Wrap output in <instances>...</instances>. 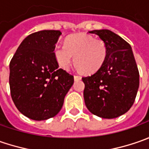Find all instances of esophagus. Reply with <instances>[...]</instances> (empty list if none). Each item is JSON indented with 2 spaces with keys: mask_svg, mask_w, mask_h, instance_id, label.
Instances as JSON below:
<instances>
[{
  "mask_svg": "<svg viewBox=\"0 0 149 149\" xmlns=\"http://www.w3.org/2000/svg\"><path fill=\"white\" fill-rule=\"evenodd\" d=\"M74 80H80V79H81V77L79 76V75H74Z\"/></svg>",
  "mask_w": 149,
  "mask_h": 149,
  "instance_id": "1",
  "label": "esophagus"
}]
</instances>
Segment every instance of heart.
<instances>
[{"instance_id":"b5f03b06","label":"heart","mask_w":149,"mask_h":149,"mask_svg":"<svg viewBox=\"0 0 149 149\" xmlns=\"http://www.w3.org/2000/svg\"><path fill=\"white\" fill-rule=\"evenodd\" d=\"M54 55L63 70L70 69L74 55L78 70L86 74H93L104 65L107 58V47L104 41L81 33L66 38L64 45H56Z\"/></svg>"}]
</instances>
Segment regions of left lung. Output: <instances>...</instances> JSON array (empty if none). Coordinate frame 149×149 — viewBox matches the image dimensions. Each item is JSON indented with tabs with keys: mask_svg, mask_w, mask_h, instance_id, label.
<instances>
[{
	"mask_svg": "<svg viewBox=\"0 0 149 149\" xmlns=\"http://www.w3.org/2000/svg\"><path fill=\"white\" fill-rule=\"evenodd\" d=\"M98 36L107 47L104 65L83 77L84 99L89 112L103 118H114L129 111L139 86V73L132 48L109 30L89 31Z\"/></svg>",
	"mask_w": 149,
	"mask_h": 149,
	"instance_id": "8db88e82",
	"label": "left lung"
}]
</instances>
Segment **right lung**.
Returning <instances> with one entry per match:
<instances>
[{"label": "right lung", "instance_id": "obj_1", "mask_svg": "<svg viewBox=\"0 0 149 149\" xmlns=\"http://www.w3.org/2000/svg\"><path fill=\"white\" fill-rule=\"evenodd\" d=\"M60 31H40L23 40L10 63V95L18 110L33 120L60 111L74 76L60 69L54 55Z\"/></svg>", "mask_w": 149, "mask_h": 149}]
</instances>
